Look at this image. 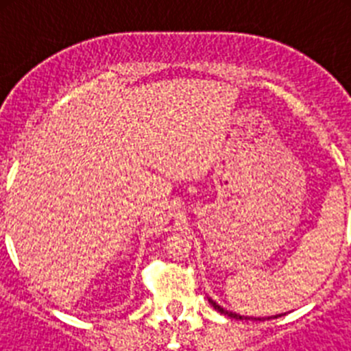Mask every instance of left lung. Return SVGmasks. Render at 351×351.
I'll return each mask as SVG.
<instances>
[{"mask_svg":"<svg viewBox=\"0 0 351 351\" xmlns=\"http://www.w3.org/2000/svg\"><path fill=\"white\" fill-rule=\"evenodd\" d=\"M209 302H210V306L216 309V311H219L221 315L230 316V318H235V320H271V318H280V316H283V315H274V316H265V318H253V316H244V315H237V313L228 311V309L221 308V306H219V304L213 299H209Z\"/></svg>","mask_w":351,"mask_h":351,"instance_id":"left-lung-1","label":"left lung"}]
</instances>
